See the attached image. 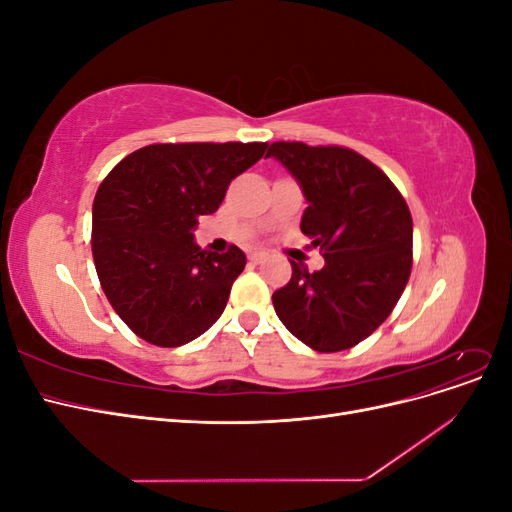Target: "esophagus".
Returning <instances> with one entry per match:
<instances>
[{
    "mask_svg": "<svg viewBox=\"0 0 512 512\" xmlns=\"http://www.w3.org/2000/svg\"><path fill=\"white\" fill-rule=\"evenodd\" d=\"M265 258H267V252H262V250H256L250 254V260L254 262V265H258V262H262Z\"/></svg>",
    "mask_w": 512,
    "mask_h": 512,
    "instance_id": "1",
    "label": "esophagus"
}]
</instances>
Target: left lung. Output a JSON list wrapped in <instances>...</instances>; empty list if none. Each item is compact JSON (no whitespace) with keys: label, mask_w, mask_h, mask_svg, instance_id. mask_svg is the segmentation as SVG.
<instances>
[{"label":"left lung","mask_w":512,"mask_h":512,"mask_svg":"<svg viewBox=\"0 0 512 512\" xmlns=\"http://www.w3.org/2000/svg\"><path fill=\"white\" fill-rule=\"evenodd\" d=\"M275 158L307 200L301 230L324 267L292 262L290 282L273 292L275 314L318 352L352 348L389 318L412 269V215L382 170L344 147L273 143Z\"/></svg>","instance_id":"1"}]
</instances>
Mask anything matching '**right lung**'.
<instances>
[{
    "label": "right lung",
    "instance_id": "add662e5",
    "mask_svg": "<svg viewBox=\"0 0 512 512\" xmlns=\"http://www.w3.org/2000/svg\"><path fill=\"white\" fill-rule=\"evenodd\" d=\"M267 143L147 145L123 158L94 200L91 252L106 299L145 342L177 348L218 320L245 254L200 252V215L218 211L230 181Z\"/></svg>",
    "mask_w": 512,
    "mask_h": 512
}]
</instances>
